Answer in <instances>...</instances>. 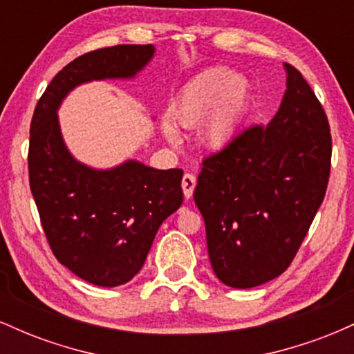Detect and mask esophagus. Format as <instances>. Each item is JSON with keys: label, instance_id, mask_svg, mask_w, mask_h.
<instances>
[{"label": "esophagus", "instance_id": "34e87169", "mask_svg": "<svg viewBox=\"0 0 354 354\" xmlns=\"http://www.w3.org/2000/svg\"><path fill=\"white\" fill-rule=\"evenodd\" d=\"M194 186H196V176L191 173H186L181 180V188H183V193H185L186 200H189V198L193 196Z\"/></svg>", "mask_w": 354, "mask_h": 354}]
</instances>
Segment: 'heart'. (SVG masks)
<instances>
[{
  "mask_svg": "<svg viewBox=\"0 0 354 354\" xmlns=\"http://www.w3.org/2000/svg\"><path fill=\"white\" fill-rule=\"evenodd\" d=\"M250 84L239 75L213 68L200 73L181 91L169 109V120L181 128L193 129L200 124V140L209 149H223L238 135L245 118ZM163 133L176 143L178 133L163 124Z\"/></svg>",
  "mask_w": 354,
  "mask_h": 354,
  "instance_id": "obj_1",
  "label": "heart"
}]
</instances>
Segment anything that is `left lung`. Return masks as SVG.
Here are the masks:
<instances>
[{"label": "left lung", "instance_id": "left-lung-1", "mask_svg": "<svg viewBox=\"0 0 354 354\" xmlns=\"http://www.w3.org/2000/svg\"><path fill=\"white\" fill-rule=\"evenodd\" d=\"M284 70L286 91L273 120L206 158L194 188L214 274L239 290L291 265L330 178L326 113L301 73Z\"/></svg>", "mask_w": 354, "mask_h": 354}]
</instances>
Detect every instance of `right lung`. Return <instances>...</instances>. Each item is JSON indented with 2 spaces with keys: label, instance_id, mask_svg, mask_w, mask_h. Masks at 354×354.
<instances>
[{
  "label": "right lung",
  "instance_id": "right-lung-1",
  "mask_svg": "<svg viewBox=\"0 0 354 354\" xmlns=\"http://www.w3.org/2000/svg\"><path fill=\"white\" fill-rule=\"evenodd\" d=\"M153 44H118L80 56L36 104L30 129V186L56 259L96 286L115 288L140 273L161 223L181 206L183 171L136 160L109 169L80 163L64 145L58 108L80 84L131 80Z\"/></svg>",
  "mask_w": 354,
  "mask_h": 354
}]
</instances>
